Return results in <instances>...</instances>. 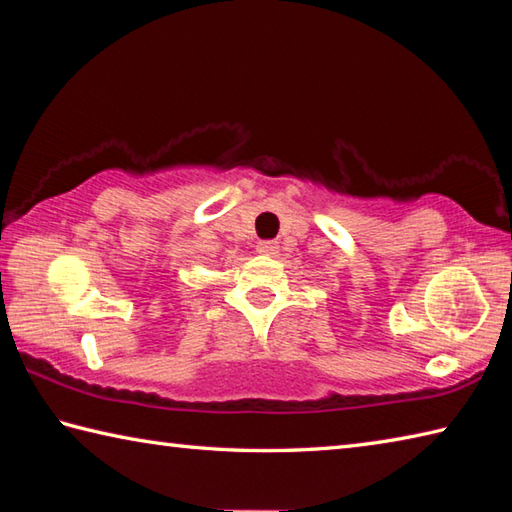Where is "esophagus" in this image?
Instances as JSON below:
<instances>
[{
  "label": "esophagus",
  "mask_w": 512,
  "mask_h": 512,
  "mask_svg": "<svg viewBox=\"0 0 512 512\" xmlns=\"http://www.w3.org/2000/svg\"><path fill=\"white\" fill-rule=\"evenodd\" d=\"M277 250H280V246H277V241H271V239H266V241H259V244H257V253L268 255V257L277 255Z\"/></svg>",
  "instance_id": "1"
}]
</instances>
